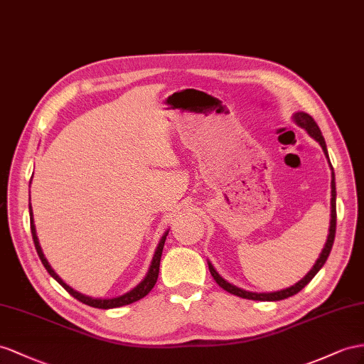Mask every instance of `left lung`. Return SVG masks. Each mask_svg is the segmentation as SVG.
<instances>
[{"mask_svg":"<svg viewBox=\"0 0 364 364\" xmlns=\"http://www.w3.org/2000/svg\"><path fill=\"white\" fill-rule=\"evenodd\" d=\"M294 121L298 124L301 126L307 134H309L314 139H316V141L320 143L323 152L326 155V158H328L329 161V155H328V149H326V143H324V138L321 135V130L320 127L316 126V123L314 121V118L306 114V112H296V114H294ZM331 164V161H329ZM331 171H332V181H331V226H329V235H328V241H326V245L321 250V254L318 257V259H316L314 267L311 269L309 272H307V275H304V278H301L300 282L295 283L294 286L291 287H286L283 289V291H277V292H249V291H245V289L241 287H237L234 284L228 283L225 278H223L215 269H213V266L208 262L209 264V271H210V275L213 277V279H215L217 284L220 287L225 289V291H228L229 294H234V295H238L241 298H247V300H257V301H278V300H284V298H289L295 294H298L301 291V289L311 282V279L316 275V272L320 271V269L323 267V264L326 263V259H328L329 254H331V249H332V245H333V240H335V229H337V203H335V200H337V191H335V175H333V167L331 164Z\"/></svg>","mask_w":364,"mask_h":364,"instance_id":"1","label":"left lung"}]
</instances>
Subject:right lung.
Instances as JSON below:
<instances>
[{"mask_svg":"<svg viewBox=\"0 0 364 364\" xmlns=\"http://www.w3.org/2000/svg\"><path fill=\"white\" fill-rule=\"evenodd\" d=\"M32 181V178H31ZM29 213H31V230H32V238H33V243H35V249L36 252H38V257L41 259V263L44 264L46 271H48L57 282L66 289V291L73 296L77 298L78 301L85 303L87 306H92V307H98V309H112V307H119V306H126V304H130L134 301H138L141 300L143 296H146L149 292L152 291L156 279H158V272H160V262H161V254H163V247H164V241H166V237L167 234H169V230L164 232V235L161 237L160 243H158L156 246V250L154 254V258H152V263H151V267H149V271L146 274V277L143 278V282H139L134 289H130L129 292L119 295V296H115V298H92V296H87V295H82L77 291H73V289L70 286H68L66 283L63 282V279L55 274L53 269L50 267V264L48 263V259H46L43 250H41V246H40V241H38V237H36V230H35V225H33V212H32V206L29 204Z\"/></svg>","mask_w":364,"mask_h":364,"instance_id":"1","label":"right lung"}]
</instances>
